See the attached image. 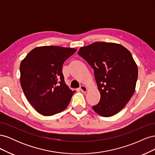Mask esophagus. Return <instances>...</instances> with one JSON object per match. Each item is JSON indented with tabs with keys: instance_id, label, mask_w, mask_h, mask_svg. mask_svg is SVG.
I'll return each mask as SVG.
<instances>
[{
	"instance_id": "34e87169",
	"label": "esophagus",
	"mask_w": 155,
	"mask_h": 155,
	"mask_svg": "<svg viewBox=\"0 0 155 155\" xmlns=\"http://www.w3.org/2000/svg\"><path fill=\"white\" fill-rule=\"evenodd\" d=\"M79 88H80V90H81V92H83V93L87 92V91H88V88H87V87H85V85H81Z\"/></svg>"
}]
</instances>
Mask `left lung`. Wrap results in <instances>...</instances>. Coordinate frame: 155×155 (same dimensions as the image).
Wrapping results in <instances>:
<instances>
[{
    "label": "left lung",
    "instance_id": "obj_1",
    "mask_svg": "<svg viewBox=\"0 0 155 155\" xmlns=\"http://www.w3.org/2000/svg\"><path fill=\"white\" fill-rule=\"evenodd\" d=\"M78 54L94 69L100 101L92 107L96 113L110 117L119 112L135 92L138 67L124 46L95 42L79 48Z\"/></svg>",
    "mask_w": 155,
    "mask_h": 155
}]
</instances>
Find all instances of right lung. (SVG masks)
<instances>
[{"label": "right lung", "instance_id": "obj_1", "mask_svg": "<svg viewBox=\"0 0 155 155\" xmlns=\"http://www.w3.org/2000/svg\"><path fill=\"white\" fill-rule=\"evenodd\" d=\"M77 49L57 46L31 50L20 64L21 85L28 101L43 116H53L68 107L74 93L64 82V62Z\"/></svg>", "mask_w": 155, "mask_h": 155}]
</instances>
